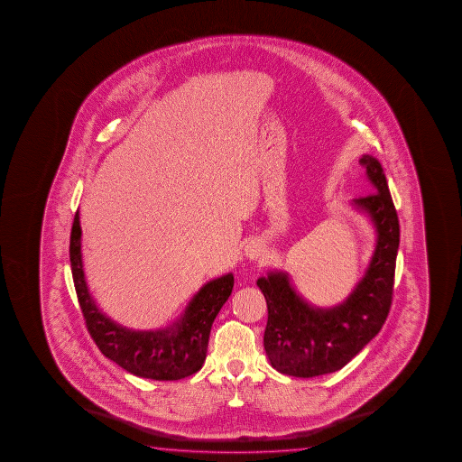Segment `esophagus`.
<instances>
[{"mask_svg": "<svg viewBox=\"0 0 462 462\" xmlns=\"http://www.w3.org/2000/svg\"><path fill=\"white\" fill-rule=\"evenodd\" d=\"M263 252H265V247H263V244L260 243V241H251V243L244 247V255L249 258V260H258V258L262 257Z\"/></svg>", "mask_w": 462, "mask_h": 462, "instance_id": "1", "label": "esophagus"}]
</instances>
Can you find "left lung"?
I'll return each mask as SVG.
<instances>
[{"mask_svg": "<svg viewBox=\"0 0 462 462\" xmlns=\"http://www.w3.org/2000/svg\"><path fill=\"white\" fill-rule=\"evenodd\" d=\"M360 164L374 192L356 199L354 205L374 223L376 245L367 272L345 302L329 309L313 307L282 272H270L257 280L268 307L266 356L284 375L312 378L345 367L378 335L390 313L399 247L398 213L380 162L364 155Z\"/></svg>", "mask_w": 462, "mask_h": 462, "instance_id": "left-lung-1", "label": "left lung"}]
</instances>
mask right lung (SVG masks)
Returning <instances> with one entry per match:
<instances>
[{
	"mask_svg": "<svg viewBox=\"0 0 462 462\" xmlns=\"http://www.w3.org/2000/svg\"><path fill=\"white\" fill-rule=\"evenodd\" d=\"M80 236L78 211L70 229V270L87 329L103 356L133 375L158 382L180 380L199 372L207 357L211 325L235 286L233 273L204 284L171 327L135 331L108 319L90 296L82 266Z\"/></svg>",
	"mask_w": 462,
	"mask_h": 462,
	"instance_id": "add662e5",
	"label": "right lung"
}]
</instances>
